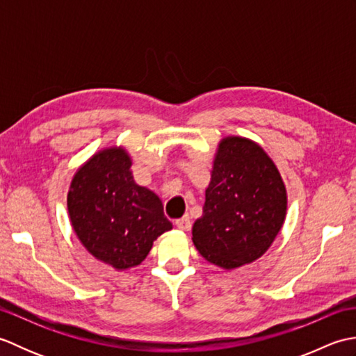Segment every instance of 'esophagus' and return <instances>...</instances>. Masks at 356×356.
I'll list each match as a JSON object with an SVG mask.
<instances>
[{
  "label": "esophagus",
  "instance_id": "34e87169",
  "mask_svg": "<svg viewBox=\"0 0 356 356\" xmlns=\"http://www.w3.org/2000/svg\"><path fill=\"white\" fill-rule=\"evenodd\" d=\"M176 226L180 229V231H190L191 229V222H190V217H182L179 218V220H176Z\"/></svg>",
  "mask_w": 356,
  "mask_h": 356
}]
</instances>
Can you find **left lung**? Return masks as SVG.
<instances>
[{
    "label": "left lung",
    "mask_w": 356,
    "mask_h": 356,
    "mask_svg": "<svg viewBox=\"0 0 356 356\" xmlns=\"http://www.w3.org/2000/svg\"><path fill=\"white\" fill-rule=\"evenodd\" d=\"M286 211V185L266 151L243 136H226L216 149L193 243L209 263L237 269L268 251L283 228Z\"/></svg>",
    "instance_id": "left-lung-1"
}]
</instances>
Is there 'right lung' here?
<instances>
[{"mask_svg":"<svg viewBox=\"0 0 356 356\" xmlns=\"http://www.w3.org/2000/svg\"><path fill=\"white\" fill-rule=\"evenodd\" d=\"M124 147H107L82 163L67 193L72 228L87 251L116 270L139 266L154 240L172 229L161 199L134 182Z\"/></svg>","mask_w":356,"mask_h":356,"instance_id":"obj_1","label":"right lung"}]
</instances>
